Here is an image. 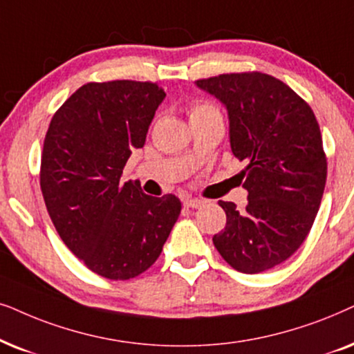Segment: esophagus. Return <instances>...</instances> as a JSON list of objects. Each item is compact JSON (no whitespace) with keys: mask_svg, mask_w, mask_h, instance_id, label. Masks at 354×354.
Listing matches in <instances>:
<instances>
[{"mask_svg":"<svg viewBox=\"0 0 354 354\" xmlns=\"http://www.w3.org/2000/svg\"><path fill=\"white\" fill-rule=\"evenodd\" d=\"M205 202L202 199H194V197H191V199H186L185 201V207H187V209H199V207L204 205Z\"/></svg>","mask_w":354,"mask_h":354,"instance_id":"esophagus-1","label":"esophagus"}]
</instances>
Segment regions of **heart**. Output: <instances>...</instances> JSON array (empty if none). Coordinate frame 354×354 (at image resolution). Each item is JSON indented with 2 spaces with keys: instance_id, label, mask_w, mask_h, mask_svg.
<instances>
[{
  "instance_id": "b5f03b06",
  "label": "heart",
  "mask_w": 354,
  "mask_h": 354,
  "mask_svg": "<svg viewBox=\"0 0 354 354\" xmlns=\"http://www.w3.org/2000/svg\"><path fill=\"white\" fill-rule=\"evenodd\" d=\"M205 111H218L214 105H210V103H197L191 108L189 111V116L192 115H199V113H205Z\"/></svg>"
}]
</instances>
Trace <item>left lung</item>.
Instances as JSON below:
<instances>
[{"label":"left lung","instance_id":"obj_1","mask_svg":"<svg viewBox=\"0 0 354 354\" xmlns=\"http://www.w3.org/2000/svg\"><path fill=\"white\" fill-rule=\"evenodd\" d=\"M196 86L223 103L232 152L248 163L241 171L246 209L218 202L226 225L214 244L234 270L266 272L298 251L317 215L327 180L319 122L273 75L220 74Z\"/></svg>","mask_w":354,"mask_h":354}]
</instances>
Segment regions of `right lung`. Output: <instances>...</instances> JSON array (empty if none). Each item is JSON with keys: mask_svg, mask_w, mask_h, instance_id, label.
Instances as JSON below:
<instances>
[{"mask_svg": "<svg viewBox=\"0 0 354 354\" xmlns=\"http://www.w3.org/2000/svg\"><path fill=\"white\" fill-rule=\"evenodd\" d=\"M165 97L152 82H88L46 131L40 167L46 210L69 251L105 279L147 270L180 216L176 196H147L139 181L121 180Z\"/></svg>", "mask_w": 354, "mask_h": 354, "instance_id": "add662e5", "label": "right lung"}]
</instances>
